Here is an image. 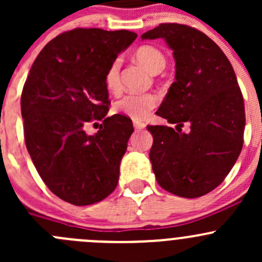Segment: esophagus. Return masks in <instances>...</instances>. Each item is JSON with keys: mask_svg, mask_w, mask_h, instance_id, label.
<instances>
[{"mask_svg": "<svg viewBox=\"0 0 262 262\" xmlns=\"http://www.w3.org/2000/svg\"><path fill=\"white\" fill-rule=\"evenodd\" d=\"M133 125L137 130H141V129L146 128V124L142 123V121H133Z\"/></svg>", "mask_w": 262, "mask_h": 262, "instance_id": "obj_1", "label": "esophagus"}]
</instances>
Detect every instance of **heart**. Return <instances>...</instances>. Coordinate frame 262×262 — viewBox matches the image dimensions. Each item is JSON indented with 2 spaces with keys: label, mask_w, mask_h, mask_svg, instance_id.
<instances>
[{
  "label": "heart",
  "mask_w": 262,
  "mask_h": 262,
  "mask_svg": "<svg viewBox=\"0 0 262 262\" xmlns=\"http://www.w3.org/2000/svg\"><path fill=\"white\" fill-rule=\"evenodd\" d=\"M136 58L150 72L156 73L163 70L166 64L165 55L152 46L139 47L136 52ZM120 59H114L110 63L105 73V84L107 90L116 92L120 89ZM158 96L152 92L143 94H126L114 104V110L118 114L125 115L133 120H143L157 106Z\"/></svg>",
  "instance_id": "obj_1"
}]
</instances>
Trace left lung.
I'll use <instances>...</instances> for the list:
<instances>
[{
    "instance_id": "obj_1",
    "label": "left lung",
    "mask_w": 262,
    "mask_h": 262,
    "mask_svg": "<svg viewBox=\"0 0 262 262\" xmlns=\"http://www.w3.org/2000/svg\"><path fill=\"white\" fill-rule=\"evenodd\" d=\"M158 38L172 49L176 75L156 114L180 130L189 124L190 132L147 126L153 136L152 170L158 185L171 194L199 198L223 182L241 153L244 96L231 62L204 33L167 23L142 35Z\"/></svg>"
}]
</instances>
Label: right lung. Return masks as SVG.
<instances>
[{
	"label": "right lung",
	"instance_id": "obj_1",
	"mask_svg": "<svg viewBox=\"0 0 262 262\" xmlns=\"http://www.w3.org/2000/svg\"><path fill=\"white\" fill-rule=\"evenodd\" d=\"M137 34L77 28L50 40L24 84L21 115L28 152L50 191L73 205L101 202L115 190L134 132L128 116L109 112L105 73ZM102 120L94 136L89 122ZM97 124V123H95Z\"/></svg>",
	"mask_w": 262,
	"mask_h": 262
}]
</instances>
